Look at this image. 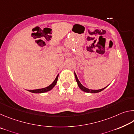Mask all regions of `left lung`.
Returning <instances> with one entry per match:
<instances>
[{
    "instance_id": "1",
    "label": "left lung",
    "mask_w": 134,
    "mask_h": 134,
    "mask_svg": "<svg viewBox=\"0 0 134 134\" xmlns=\"http://www.w3.org/2000/svg\"><path fill=\"white\" fill-rule=\"evenodd\" d=\"M74 76H75V78H76V80L77 81V85L79 86V87L80 88V89L82 90V91L85 92H86V93H99L100 92L102 91V90H103L104 89H105V88L107 87H104L103 88V89H99V90H92V89H87V88L85 87V86H83L82 85H81V83L80 82V81H79V80L77 78V76L76 72H74Z\"/></svg>"
}]
</instances>
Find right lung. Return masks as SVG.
<instances>
[{
    "mask_svg": "<svg viewBox=\"0 0 134 134\" xmlns=\"http://www.w3.org/2000/svg\"><path fill=\"white\" fill-rule=\"evenodd\" d=\"M58 75L57 76L56 78L55 79V80L53 81L52 84H51L50 85L47 86V87H45V88H42V89H35V90H28V91L30 92L31 93H45V92H47L53 89V87L56 85L57 82L58 80Z\"/></svg>",
    "mask_w": 134,
    "mask_h": 134,
    "instance_id": "right-lung-1",
    "label": "right lung"
}]
</instances>
